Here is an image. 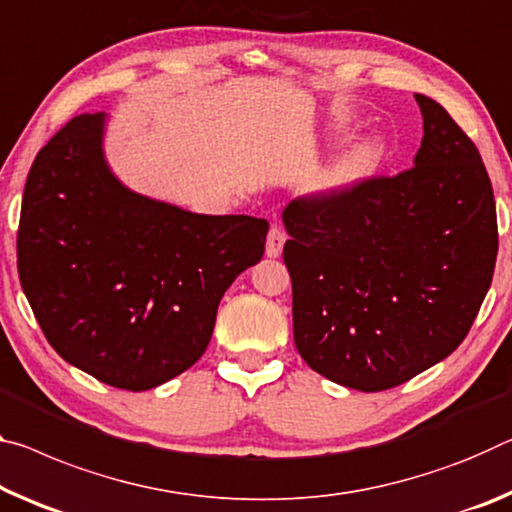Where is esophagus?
I'll return each mask as SVG.
<instances>
[{"mask_svg": "<svg viewBox=\"0 0 512 512\" xmlns=\"http://www.w3.org/2000/svg\"><path fill=\"white\" fill-rule=\"evenodd\" d=\"M285 241H287L285 230H282V227H278V225H271L269 237H266V255L280 257L282 248H285Z\"/></svg>", "mask_w": 512, "mask_h": 512, "instance_id": "34e87169", "label": "esophagus"}]
</instances>
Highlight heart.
I'll return each mask as SVG.
<instances>
[{"mask_svg": "<svg viewBox=\"0 0 512 512\" xmlns=\"http://www.w3.org/2000/svg\"><path fill=\"white\" fill-rule=\"evenodd\" d=\"M376 157H378L376 148H373L371 143L355 145V148H351L344 154H339V157L332 161L326 173L321 175L319 186L326 191L344 189V186L353 184L355 180H360V177L373 166Z\"/></svg>", "mask_w": 512, "mask_h": 512, "instance_id": "1", "label": "heart"}]
</instances>
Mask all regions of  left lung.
Returning a JSON list of instances; mask_svg holds the SVG:
<instances>
[{
  "label": "left lung",
  "instance_id": "1",
  "mask_svg": "<svg viewBox=\"0 0 512 512\" xmlns=\"http://www.w3.org/2000/svg\"><path fill=\"white\" fill-rule=\"evenodd\" d=\"M415 100L424 116L415 166L282 212L300 358L360 392L408 383L456 351L497 262L481 154L444 107Z\"/></svg>",
  "mask_w": 512,
  "mask_h": 512
}]
</instances>
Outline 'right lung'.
I'll use <instances>...</instances> for the list:
<instances>
[{
  "label": "right lung",
  "instance_id": "obj_1",
  "mask_svg": "<svg viewBox=\"0 0 512 512\" xmlns=\"http://www.w3.org/2000/svg\"><path fill=\"white\" fill-rule=\"evenodd\" d=\"M104 123V113L72 118L36 154L18 273L63 360L145 392L200 360L227 287L262 259L269 223L193 214L129 191L104 161Z\"/></svg>",
  "mask_w": 512,
  "mask_h": 512
}]
</instances>
